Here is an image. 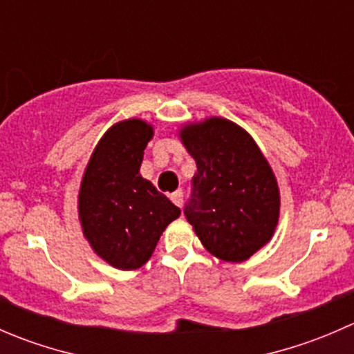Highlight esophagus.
Instances as JSON below:
<instances>
[{
  "label": "esophagus",
  "instance_id": "obj_1",
  "mask_svg": "<svg viewBox=\"0 0 354 354\" xmlns=\"http://www.w3.org/2000/svg\"><path fill=\"white\" fill-rule=\"evenodd\" d=\"M171 200L181 209V205H183V190H176L174 194H171Z\"/></svg>",
  "mask_w": 354,
  "mask_h": 354
}]
</instances>
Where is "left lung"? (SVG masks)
<instances>
[{
	"label": "left lung",
	"mask_w": 354,
	"mask_h": 354,
	"mask_svg": "<svg viewBox=\"0 0 354 354\" xmlns=\"http://www.w3.org/2000/svg\"><path fill=\"white\" fill-rule=\"evenodd\" d=\"M197 162L183 212L217 259L243 262L262 248L279 219V190L253 138L238 124L210 118L181 130Z\"/></svg>",
	"instance_id": "8db88e82"
}]
</instances>
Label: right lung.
I'll return each instance as SVG.
<instances>
[{
  "mask_svg": "<svg viewBox=\"0 0 354 354\" xmlns=\"http://www.w3.org/2000/svg\"><path fill=\"white\" fill-rule=\"evenodd\" d=\"M152 127L128 120L106 131L85 169L78 195L84 234L116 269H138L151 259L160 234L181 210L151 181L140 164Z\"/></svg>",
  "mask_w": 354,
  "mask_h": 354,
  "instance_id": "obj_1",
  "label": "right lung"
}]
</instances>
